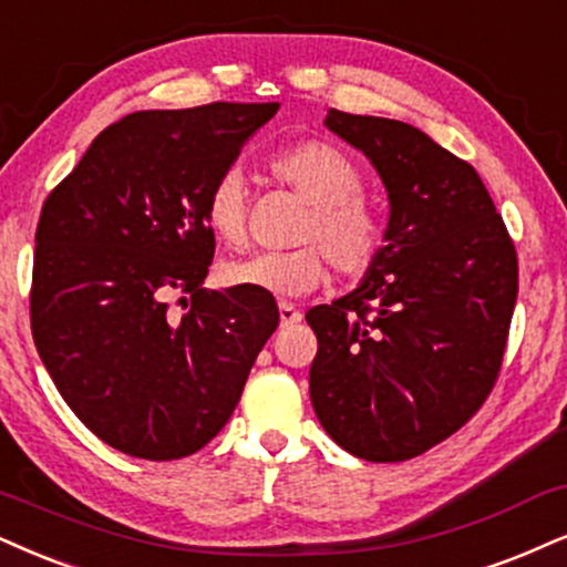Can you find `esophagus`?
<instances>
[{
	"label": "esophagus",
	"mask_w": 567,
	"mask_h": 567,
	"mask_svg": "<svg viewBox=\"0 0 567 567\" xmlns=\"http://www.w3.org/2000/svg\"><path fill=\"white\" fill-rule=\"evenodd\" d=\"M278 312H281V326H295L302 320V310H297L291 302H281L278 305Z\"/></svg>",
	"instance_id": "34e87169"
}]
</instances>
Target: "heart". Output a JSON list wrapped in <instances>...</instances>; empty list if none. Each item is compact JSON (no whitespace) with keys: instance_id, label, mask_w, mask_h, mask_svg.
<instances>
[{"instance_id":"1","label":"heart","mask_w":567,"mask_h":567,"mask_svg":"<svg viewBox=\"0 0 567 567\" xmlns=\"http://www.w3.org/2000/svg\"><path fill=\"white\" fill-rule=\"evenodd\" d=\"M270 173L307 199L295 228L297 247L257 251L223 265V281L276 297H302L326 284L331 265L339 276L362 278L386 249V226L362 199L365 178L339 146L299 142L270 157ZM205 226L226 247L249 239V194L239 167H226L205 194Z\"/></svg>"}]
</instances>
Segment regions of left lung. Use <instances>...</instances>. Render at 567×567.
<instances>
[{"instance_id":"obj_1","label":"left lung","mask_w":567,"mask_h":567,"mask_svg":"<svg viewBox=\"0 0 567 567\" xmlns=\"http://www.w3.org/2000/svg\"><path fill=\"white\" fill-rule=\"evenodd\" d=\"M326 125L389 192L386 249L352 295L307 312L310 400L354 457L402 463L481 410L499 379L518 255L471 163L402 121L331 110Z\"/></svg>"}]
</instances>
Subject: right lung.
<instances>
[{
    "mask_svg": "<svg viewBox=\"0 0 567 567\" xmlns=\"http://www.w3.org/2000/svg\"><path fill=\"white\" fill-rule=\"evenodd\" d=\"M276 110L213 102L125 115L41 207L33 344L79 421L131 457L181 460L213 442L278 328L268 291L202 289L215 255L207 188Z\"/></svg>",
    "mask_w": 567,
    "mask_h": 567,
    "instance_id": "obj_1",
    "label": "right lung"
}]
</instances>
